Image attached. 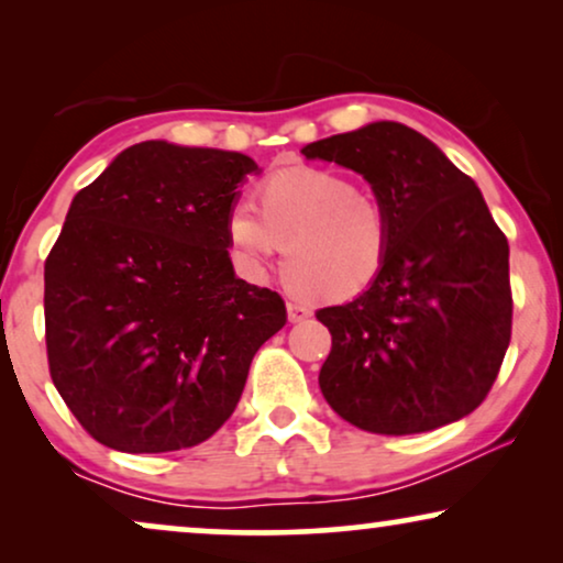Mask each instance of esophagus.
Segmentation results:
<instances>
[{
	"mask_svg": "<svg viewBox=\"0 0 563 563\" xmlns=\"http://www.w3.org/2000/svg\"><path fill=\"white\" fill-rule=\"evenodd\" d=\"M287 314L291 322H302L312 314V310L307 305H299V302H287Z\"/></svg>",
	"mask_w": 563,
	"mask_h": 563,
	"instance_id": "34e87169",
	"label": "esophagus"
}]
</instances>
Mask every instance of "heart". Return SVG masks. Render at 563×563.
<instances>
[{
    "mask_svg": "<svg viewBox=\"0 0 563 563\" xmlns=\"http://www.w3.org/2000/svg\"><path fill=\"white\" fill-rule=\"evenodd\" d=\"M225 233L253 272L287 249L284 274L291 287L322 302H349L379 282L391 220L379 197L345 176L287 168L258 187V212L249 202L230 207Z\"/></svg>",
    "mask_w": 563,
    "mask_h": 563,
    "instance_id": "b5f03b06",
    "label": "heart"
}]
</instances>
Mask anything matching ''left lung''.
I'll return each mask as SVG.
<instances>
[{"mask_svg": "<svg viewBox=\"0 0 563 563\" xmlns=\"http://www.w3.org/2000/svg\"><path fill=\"white\" fill-rule=\"evenodd\" d=\"M302 153L364 176L391 220L379 282L318 310L333 335L322 397L351 426L382 435L426 433L474 412L512 333L510 245L482 191L399 122H372Z\"/></svg>", "mask_w": 563, "mask_h": 563, "instance_id": "8db88e82", "label": "left lung"}]
</instances>
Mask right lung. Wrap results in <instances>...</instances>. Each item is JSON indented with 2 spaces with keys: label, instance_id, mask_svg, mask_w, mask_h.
I'll return each mask as SVG.
<instances>
[{
  "label": "right lung",
  "instance_id": "add662e5",
  "mask_svg": "<svg viewBox=\"0 0 563 563\" xmlns=\"http://www.w3.org/2000/svg\"><path fill=\"white\" fill-rule=\"evenodd\" d=\"M256 172L243 153L145 141L74 197L45 258V349L58 395L107 449L218 433L287 322L284 299L228 256V212Z\"/></svg>",
  "mask_w": 563,
  "mask_h": 563
}]
</instances>
